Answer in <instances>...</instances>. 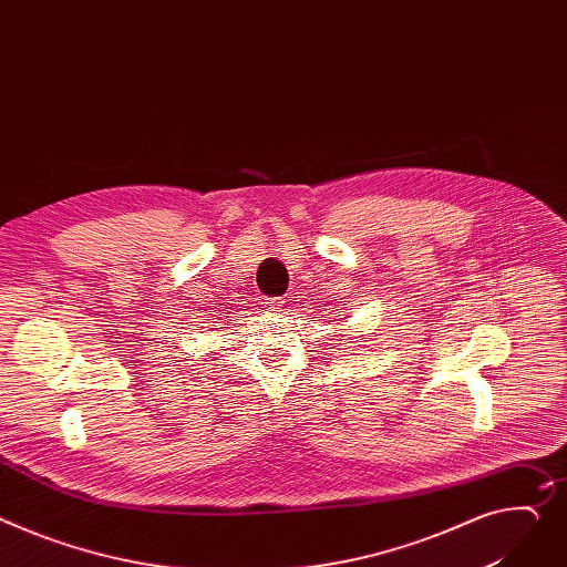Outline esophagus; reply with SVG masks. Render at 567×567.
Masks as SVG:
<instances>
[{
	"label": "esophagus",
	"instance_id": "34e87169",
	"mask_svg": "<svg viewBox=\"0 0 567 567\" xmlns=\"http://www.w3.org/2000/svg\"><path fill=\"white\" fill-rule=\"evenodd\" d=\"M281 299L279 297H266V301H264V307H266V311H270V313H275V311H279L281 309Z\"/></svg>",
	"mask_w": 567,
	"mask_h": 567
}]
</instances>
